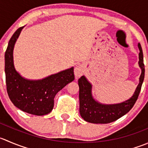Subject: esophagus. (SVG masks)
I'll use <instances>...</instances> for the list:
<instances>
[{
    "instance_id": "obj_1",
    "label": "esophagus",
    "mask_w": 148,
    "mask_h": 148,
    "mask_svg": "<svg viewBox=\"0 0 148 148\" xmlns=\"http://www.w3.org/2000/svg\"><path fill=\"white\" fill-rule=\"evenodd\" d=\"M84 67L82 65H78L76 66V68L74 69V75H75L76 78H79V77H81L84 72Z\"/></svg>"
}]
</instances>
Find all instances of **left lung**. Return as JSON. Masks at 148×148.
<instances>
[{
  "label": "left lung",
  "instance_id": "left-lung-1",
  "mask_svg": "<svg viewBox=\"0 0 148 148\" xmlns=\"http://www.w3.org/2000/svg\"><path fill=\"white\" fill-rule=\"evenodd\" d=\"M139 66L141 69V74L139 84L133 95L128 100L116 104H103L93 97L92 85L85 76H82L78 80L79 87V113L82 118L87 122L92 124H108L116 121L125 115L134 106L138 98L142 84L145 77V65L141 45L138 43Z\"/></svg>",
  "mask_w": 148,
  "mask_h": 148
}]
</instances>
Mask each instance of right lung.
Masks as SVG:
<instances>
[{"label": "right lung", "mask_w": 148, "mask_h": 148, "mask_svg": "<svg viewBox=\"0 0 148 148\" xmlns=\"http://www.w3.org/2000/svg\"><path fill=\"white\" fill-rule=\"evenodd\" d=\"M18 28L8 42L5 53L7 92L13 104L22 111L35 116L48 114L53 108L56 95L74 79V67L51 74L42 79H28L16 70L14 48L21 30Z\"/></svg>", "instance_id": "right-lung-1"}]
</instances>
